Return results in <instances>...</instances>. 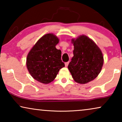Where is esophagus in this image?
I'll list each match as a JSON object with an SVG mask.
<instances>
[{
    "instance_id": "esophagus-1",
    "label": "esophagus",
    "mask_w": 122,
    "mask_h": 122,
    "mask_svg": "<svg viewBox=\"0 0 122 122\" xmlns=\"http://www.w3.org/2000/svg\"><path fill=\"white\" fill-rule=\"evenodd\" d=\"M69 61H68V62H66V63H65V66H66V67H67L68 66V64H69Z\"/></svg>"
}]
</instances>
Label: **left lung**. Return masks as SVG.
<instances>
[{"mask_svg":"<svg viewBox=\"0 0 122 122\" xmlns=\"http://www.w3.org/2000/svg\"><path fill=\"white\" fill-rule=\"evenodd\" d=\"M71 43L74 56L68 69L76 83L86 84L94 80L101 72L104 62L103 54L97 45L84 35L72 39Z\"/></svg>","mask_w":122,"mask_h":122,"instance_id":"8db88e82","label":"left lung"}]
</instances>
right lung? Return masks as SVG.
Instances as JSON below:
<instances>
[{
  "label": "right lung",
  "instance_id": "right-lung-1",
  "mask_svg": "<svg viewBox=\"0 0 122 122\" xmlns=\"http://www.w3.org/2000/svg\"><path fill=\"white\" fill-rule=\"evenodd\" d=\"M59 41L53 34L44 35L33 46L26 57V67L30 74L43 84L54 81L59 70L65 66L61 60V51L56 48Z\"/></svg>",
  "mask_w": 122,
  "mask_h": 122
}]
</instances>
